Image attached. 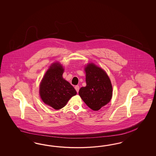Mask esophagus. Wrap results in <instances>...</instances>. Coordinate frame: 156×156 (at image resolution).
<instances>
[{
	"mask_svg": "<svg viewBox=\"0 0 156 156\" xmlns=\"http://www.w3.org/2000/svg\"><path fill=\"white\" fill-rule=\"evenodd\" d=\"M75 89H76V92H77V93H78L79 90H80V86H78V85H76V86H75Z\"/></svg>",
	"mask_w": 156,
	"mask_h": 156,
	"instance_id": "1",
	"label": "esophagus"
}]
</instances>
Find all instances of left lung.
Instances as JSON below:
<instances>
[{
  "instance_id": "left-lung-1",
  "label": "left lung",
  "mask_w": 156,
  "mask_h": 156,
  "mask_svg": "<svg viewBox=\"0 0 156 156\" xmlns=\"http://www.w3.org/2000/svg\"><path fill=\"white\" fill-rule=\"evenodd\" d=\"M85 70L86 86L80 88L79 95L90 109L98 111L112 99V85L106 72L94 64H88Z\"/></svg>"
}]
</instances>
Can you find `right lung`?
<instances>
[{"label": "right lung", "mask_w": 156, "mask_h": 156, "mask_svg": "<svg viewBox=\"0 0 156 156\" xmlns=\"http://www.w3.org/2000/svg\"><path fill=\"white\" fill-rule=\"evenodd\" d=\"M64 69L54 63L46 71L39 87L43 102L56 110L63 108L73 96L76 94L73 86L62 77Z\"/></svg>", "instance_id": "right-lung-1"}]
</instances>
